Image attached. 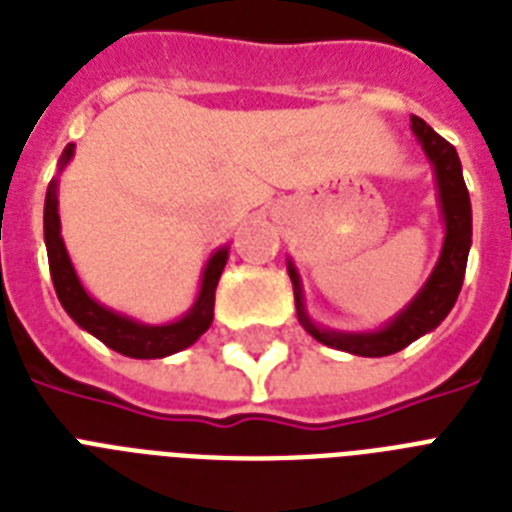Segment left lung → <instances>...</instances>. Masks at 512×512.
I'll use <instances>...</instances> for the list:
<instances>
[{"label":"left lung","mask_w":512,"mask_h":512,"mask_svg":"<svg viewBox=\"0 0 512 512\" xmlns=\"http://www.w3.org/2000/svg\"><path fill=\"white\" fill-rule=\"evenodd\" d=\"M415 136L421 139L426 155L431 157L439 181V199H442L444 223H447V236H444V249L429 284L423 286L421 294L407 305L405 313H400L392 323L376 334H336V331H321L302 307V289H299L297 270L289 263V278L294 286V305H297V318L307 334L326 347L352 352L360 357H384L405 350L407 344L415 342L418 336L436 328L447 318V313L455 305L465 278V265H468V249H471V199L463 181V168L460 157L450 141L442 139L434 128L421 120L418 115H410Z\"/></svg>","instance_id":"1"}]
</instances>
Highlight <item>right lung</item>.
<instances>
[{
	"instance_id": "add662e5",
	"label": "right lung",
	"mask_w": 512,
	"mask_h": 512,
	"mask_svg": "<svg viewBox=\"0 0 512 512\" xmlns=\"http://www.w3.org/2000/svg\"><path fill=\"white\" fill-rule=\"evenodd\" d=\"M73 157V147L62 152V165ZM44 242H47L49 273L57 299L65 307V313L73 318L81 328L94 334L99 342H105L110 350L126 357H168L173 352L186 350L199 336L205 334L213 323L215 307V286L220 281V273L226 268L228 249H220L210 257L202 281V292L197 297V305L191 307L189 315L170 326H141L136 321H128L123 315H115L107 307L97 305L89 294L83 292L81 281L76 278V270L70 265V257L65 252L60 236V215H57V184H49L47 202H44Z\"/></svg>"
}]
</instances>
